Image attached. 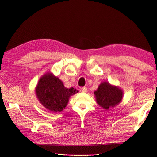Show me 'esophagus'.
<instances>
[{
	"mask_svg": "<svg viewBox=\"0 0 157 157\" xmlns=\"http://www.w3.org/2000/svg\"><path fill=\"white\" fill-rule=\"evenodd\" d=\"M81 91H82V92H84V93L86 92V91H87V88H86V87H82V88H81Z\"/></svg>",
	"mask_w": 157,
	"mask_h": 157,
	"instance_id": "34e87169",
	"label": "esophagus"
}]
</instances>
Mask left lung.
Masks as SVG:
<instances>
[{
	"instance_id": "1",
	"label": "left lung",
	"mask_w": 157,
	"mask_h": 157,
	"mask_svg": "<svg viewBox=\"0 0 157 157\" xmlns=\"http://www.w3.org/2000/svg\"><path fill=\"white\" fill-rule=\"evenodd\" d=\"M94 94L98 104L104 109L109 110L121 102L123 91L118 86H112L107 82H103Z\"/></svg>"
}]
</instances>
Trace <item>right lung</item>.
I'll list each match as a JSON object with an SVG mask.
<instances>
[{
  "label": "right lung",
  "instance_id": "right-lung-1",
  "mask_svg": "<svg viewBox=\"0 0 157 157\" xmlns=\"http://www.w3.org/2000/svg\"><path fill=\"white\" fill-rule=\"evenodd\" d=\"M36 95L41 104L47 109L54 112H60L68 105L69 98L78 93L75 89H67L63 82L48 73L39 79L35 89Z\"/></svg>",
  "mask_w": 157,
  "mask_h": 157
}]
</instances>
